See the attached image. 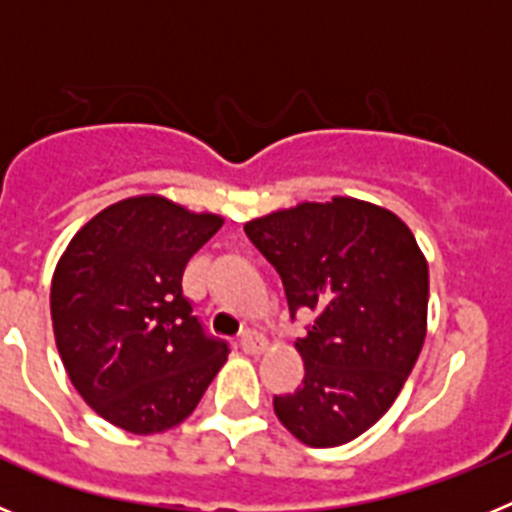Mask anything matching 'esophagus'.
Here are the masks:
<instances>
[{
	"instance_id": "34e87169",
	"label": "esophagus",
	"mask_w": 512,
	"mask_h": 512,
	"mask_svg": "<svg viewBox=\"0 0 512 512\" xmlns=\"http://www.w3.org/2000/svg\"><path fill=\"white\" fill-rule=\"evenodd\" d=\"M241 348L246 351V354H264L266 351V338L261 336V333H256V330H246L241 336Z\"/></svg>"
}]
</instances>
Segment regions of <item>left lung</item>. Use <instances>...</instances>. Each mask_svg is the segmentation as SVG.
<instances>
[{
  "instance_id": "obj_1",
  "label": "left lung",
  "mask_w": 512,
  "mask_h": 512,
  "mask_svg": "<svg viewBox=\"0 0 512 512\" xmlns=\"http://www.w3.org/2000/svg\"><path fill=\"white\" fill-rule=\"evenodd\" d=\"M284 284L292 318L312 315L295 348L305 379L274 413L307 446L372 428L400 395L425 341L428 264L395 212L354 197L302 202L243 225Z\"/></svg>"
}]
</instances>
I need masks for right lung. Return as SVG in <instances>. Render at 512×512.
<instances>
[{
	"instance_id": "add662e5",
	"label": "right lung",
	"mask_w": 512,
	"mask_h": 512,
	"mask_svg": "<svg viewBox=\"0 0 512 512\" xmlns=\"http://www.w3.org/2000/svg\"><path fill=\"white\" fill-rule=\"evenodd\" d=\"M220 228V215L140 194L104 207L58 259V354L84 402L122 431L182 423L228 359L182 292L184 266Z\"/></svg>"
}]
</instances>
